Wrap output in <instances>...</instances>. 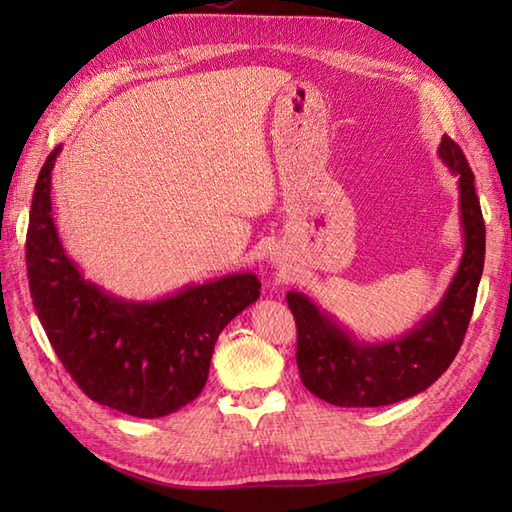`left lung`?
<instances>
[{"label":"left lung","mask_w":512,"mask_h":512,"mask_svg":"<svg viewBox=\"0 0 512 512\" xmlns=\"http://www.w3.org/2000/svg\"><path fill=\"white\" fill-rule=\"evenodd\" d=\"M438 156L458 180L464 250L440 303L405 334L389 341H358L303 292L290 290L297 321L301 383L336 407H383L420 394L447 372L469 328L484 270L486 231L475 176L462 149L442 136Z\"/></svg>","instance_id":"8db88e82"}]
</instances>
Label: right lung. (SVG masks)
Returning a JSON list of instances; mask_svg holds the SVG:
<instances>
[{
  "instance_id": "1",
  "label": "right lung",
  "mask_w": 512,
  "mask_h": 512,
  "mask_svg": "<svg viewBox=\"0 0 512 512\" xmlns=\"http://www.w3.org/2000/svg\"><path fill=\"white\" fill-rule=\"evenodd\" d=\"M41 167L30 206L26 266L32 306L74 383L99 405L162 418L200 396L217 336L259 299L257 275L187 284L151 301L116 297L83 277L52 217V169Z\"/></svg>"
}]
</instances>
